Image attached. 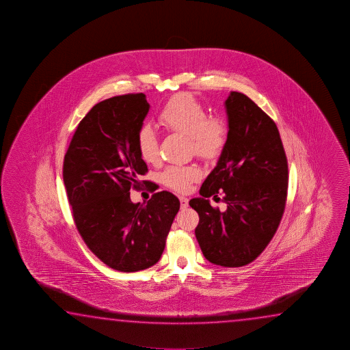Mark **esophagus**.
<instances>
[{
  "label": "esophagus",
  "instance_id": "obj_1",
  "mask_svg": "<svg viewBox=\"0 0 350 350\" xmlns=\"http://www.w3.org/2000/svg\"><path fill=\"white\" fill-rule=\"evenodd\" d=\"M180 204H181L183 209L189 207V200H187L186 197H184V196H181V197H180Z\"/></svg>",
  "mask_w": 350,
  "mask_h": 350
}]
</instances>
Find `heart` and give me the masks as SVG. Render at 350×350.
I'll return each instance as SVG.
<instances>
[{
	"label": "heart",
	"mask_w": 350,
	"mask_h": 350,
	"mask_svg": "<svg viewBox=\"0 0 350 350\" xmlns=\"http://www.w3.org/2000/svg\"><path fill=\"white\" fill-rule=\"evenodd\" d=\"M160 124L166 130L190 137L191 147L196 155L204 159H214L226 144V127L219 118H208L201 103L190 94L175 95L167 101L159 115ZM137 147L142 159L155 163L159 159V144L150 126H143L137 133ZM200 167L196 165L169 166L161 174L163 183L172 190L186 192L191 184L201 178Z\"/></svg>",
	"instance_id": "heart-1"
}]
</instances>
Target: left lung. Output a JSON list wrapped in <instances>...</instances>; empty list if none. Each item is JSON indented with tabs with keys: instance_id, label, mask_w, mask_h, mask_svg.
Listing matches in <instances>:
<instances>
[{
	"instance_id": "left-lung-1",
	"label": "left lung",
	"mask_w": 350,
	"mask_h": 350,
	"mask_svg": "<svg viewBox=\"0 0 350 350\" xmlns=\"http://www.w3.org/2000/svg\"><path fill=\"white\" fill-rule=\"evenodd\" d=\"M228 136L217 165L190 201L200 215L195 234L203 256L221 267L255 261L278 229L288 191V161L277 126L249 96L226 98ZM221 191L220 213L207 198Z\"/></svg>"
}]
</instances>
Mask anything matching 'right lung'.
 <instances>
[{"mask_svg":"<svg viewBox=\"0 0 350 350\" xmlns=\"http://www.w3.org/2000/svg\"><path fill=\"white\" fill-rule=\"evenodd\" d=\"M150 105L146 95H119L92 107L78 124L64 161V183L73 219L90 251L120 272L154 266L180 209L161 191L147 203L131 201L148 172L137 133ZM146 184V183H144Z\"/></svg>","mask_w":350,"mask_h":350,"instance_id":"1","label":"right lung"}]
</instances>
